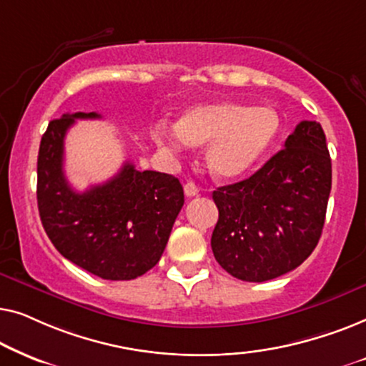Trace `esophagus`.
Masks as SVG:
<instances>
[{"instance_id": "obj_1", "label": "esophagus", "mask_w": 366, "mask_h": 366, "mask_svg": "<svg viewBox=\"0 0 366 366\" xmlns=\"http://www.w3.org/2000/svg\"><path fill=\"white\" fill-rule=\"evenodd\" d=\"M183 189H184V194H187L188 198L197 197L198 192H199L198 187H197V184H194V183H187V184H184V187H183Z\"/></svg>"}]
</instances>
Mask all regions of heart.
Instances as JSON below:
<instances>
[{"label":"heart","instance_id":"1","mask_svg":"<svg viewBox=\"0 0 366 366\" xmlns=\"http://www.w3.org/2000/svg\"><path fill=\"white\" fill-rule=\"evenodd\" d=\"M280 132L282 119L273 108L222 99L192 107L173 127L158 123L152 137L168 153L208 143L204 159L213 177L234 179L257 167Z\"/></svg>","mask_w":366,"mask_h":366}]
</instances>
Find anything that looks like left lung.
I'll use <instances>...</instances> for the list:
<instances>
[{"label": "left lung", "mask_w": 366, "mask_h": 366, "mask_svg": "<svg viewBox=\"0 0 366 366\" xmlns=\"http://www.w3.org/2000/svg\"><path fill=\"white\" fill-rule=\"evenodd\" d=\"M330 189L332 159L322 124L302 122L257 173L213 192L217 262L254 283L300 267L322 237Z\"/></svg>", "instance_id": "8db88e82"}]
</instances>
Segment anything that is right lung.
I'll list each match as a JSON object with an SVG mask.
<instances>
[{
    "instance_id": "right-lung-1",
    "label": "right lung",
    "mask_w": 366,
    "mask_h": 366,
    "mask_svg": "<svg viewBox=\"0 0 366 366\" xmlns=\"http://www.w3.org/2000/svg\"><path fill=\"white\" fill-rule=\"evenodd\" d=\"M98 113L63 114L49 122L38 153V209L54 248L103 280H133L159 262L184 203L173 174L138 172L127 162L103 184L78 193L63 172L64 137L74 119Z\"/></svg>"
}]
</instances>
